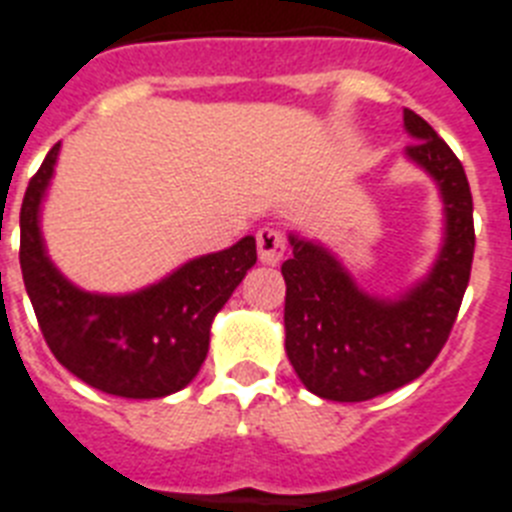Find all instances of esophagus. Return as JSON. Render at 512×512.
<instances>
[{
    "label": "esophagus",
    "instance_id": "1",
    "mask_svg": "<svg viewBox=\"0 0 512 512\" xmlns=\"http://www.w3.org/2000/svg\"><path fill=\"white\" fill-rule=\"evenodd\" d=\"M257 252H260V263L276 265L286 252V236L270 226L260 228L257 231Z\"/></svg>",
    "mask_w": 512,
    "mask_h": 512
}]
</instances>
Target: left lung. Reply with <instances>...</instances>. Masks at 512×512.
<instances>
[{
    "label": "left lung",
    "mask_w": 512,
    "mask_h": 512,
    "mask_svg": "<svg viewBox=\"0 0 512 512\" xmlns=\"http://www.w3.org/2000/svg\"><path fill=\"white\" fill-rule=\"evenodd\" d=\"M402 118L413 139L405 157L434 178L444 205L442 249L429 273L397 297H376L331 249L289 234L292 257L281 265L286 355L299 381L323 400H373L426 373L471 278L476 234L463 165L421 115L405 110Z\"/></svg>",
    "instance_id": "obj_1"
}]
</instances>
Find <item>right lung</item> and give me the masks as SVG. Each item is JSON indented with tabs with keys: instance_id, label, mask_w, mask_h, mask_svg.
Returning <instances> with one entry per match:
<instances>
[{
	"instance_id": "right-lung-1",
	"label": "right lung",
	"mask_w": 512,
	"mask_h": 512,
	"mask_svg": "<svg viewBox=\"0 0 512 512\" xmlns=\"http://www.w3.org/2000/svg\"><path fill=\"white\" fill-rule=\"evenodd\" d=\"M60 155L49 149L20 207V270L52 355L99 392L157 400L181 392L210 350V326L247 270L255 236L194 257L131 294H97L62 276L41 236V202Z\"/></svg>"
}]
</instances>
